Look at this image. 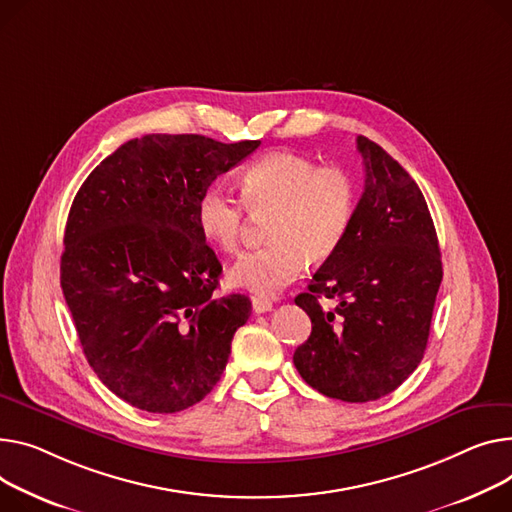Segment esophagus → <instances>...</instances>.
I'll use <instances>...</instances> for the list:
<instances>
[{
  "label": "esophagus",
  "mask_w": 512,
  "mask_h": 512,
  "mask_svg": "<svg viewBox=\"0 0 512 512\" xmlns=\"http://www.w3.org/2000/svg\"><path fill=\"white\" fill-rule=\"evenodd\" d=\"M251 302H253V313H257V315H263V313H269V311H271V302H269L267 298L253 296Z\"/></svg>",
  "instance_id": "obj_1"
}]
</instances>
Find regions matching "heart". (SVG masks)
Segmentation results:
<instances>
[{
  "instance_id": "1",
  "label": "heart",
  "mask_w": 512,
  "mask_h": 512,
  "mask_svg": "<svg viewBox=\"0 0 512 512\" xmlns=\"http://www.w3.org/2000/svg\"><path fill=\"white\" fill-rule=\"evenodd\" d=\"M238 185L243 202L214 187L199 197L195 208L203 241L224 253L241 243L247 212L255 218L269 216L267 245L236 259L228 271L230 286L271 296L296 280L304 261L321 265L344 245L358 201L348 170L278 150L249 164Z\"/></svg>"
}]
</instances>
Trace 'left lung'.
<instances>
[{"label": "left lung", "mask_w": 512, "mask_h": 512, "mask_svg": "<svg viewBox=\"0 0 512 512\" xmlns=\"http://www.w3.org/2000/svg\"><path fill=\"white\" fill-rule=\"evenodd\" d=\"M356 142L364 193L344 245L294 298L313 323L294 366L319 393L364 403L395 391L424 358L442 263L416 181L379 144ZM319 297L336 309L325 312Z\"/></svg>", "instance_id": "left-lung-1"}]
</instances>
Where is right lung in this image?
Listing matches in <instances>:
<instances>
[{"instance_id":"right-lung-1","label":"right lung","mask_w":512,"mask_h":512,"mask_svg":"<svg viewBox=\"0 0 512 512\" xmlns=\"http://www.w3.org/2000/svg\"><path fill=\"white\" fill-rule=\"evenodd\" d=\"M259 144L150 133L102 160L74 197L63 296L96 377L138 410L175 414L206 397L251 315L249 296L214 294L222 265L195 208Z\"/></svg>"}]
</instances>
